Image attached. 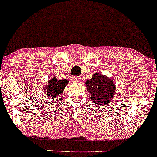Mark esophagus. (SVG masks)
Segmentation results:
<instances>
[{
  "mask_svg": "<svg viewBox=\"0 0 157 157\" xmlns=\"http://www.w3.org/2000/svg\"><path fill=\"white\" fill-rule=\"evenodd\" d=\"M73 78L75 81H79V79H80V77H79V76H75V75H74V76L73 77Z\"/></svg>",
  "mask_w": 157,
  "mask_h": 157,
  "instance_id": "obj_1",
  "label": "esophagus"
}]
</instances>
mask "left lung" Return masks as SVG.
Masks as SVG:
<instances>
[{
	"instance_id": "obj_1",
	"label": "left lung",
	"mask_w": 157,
	"mask_h": 157,
	"mask_svg": "<svg viewBox=\"0 0 157 157\" xmlns=\"http://www.w3.org/2000/svg\"><path fill=\"white\" fill-rule=\"evenodd\" d=\"M85 84L91 94V100L96 105H107L115 94L114 82L99 73L93 74V78Z\"/></svg>"
}]
</instances>
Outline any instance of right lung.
I'll list each match as a JSON object with an SVG mask.
<instances>
[{
    "label": "right lung",
    "mask_w": 157,
    "mask_h": 157,
    "mask_svg": "<svg viewBox=\"0 0 157 157\" xmlns=\"http://www.w3.org/2000/svg\"><path fill=\"white\" fill-rule=\"evenodd\" d=\"M68 83V81L66 79L63 80H58L57 78L54 77L53 78L49 81L47 88H45L46 95L48 96V98H56L61 94L64 90L65 86Z\"/></svg>",
    "instance_id": "1"
}]
</instances>
